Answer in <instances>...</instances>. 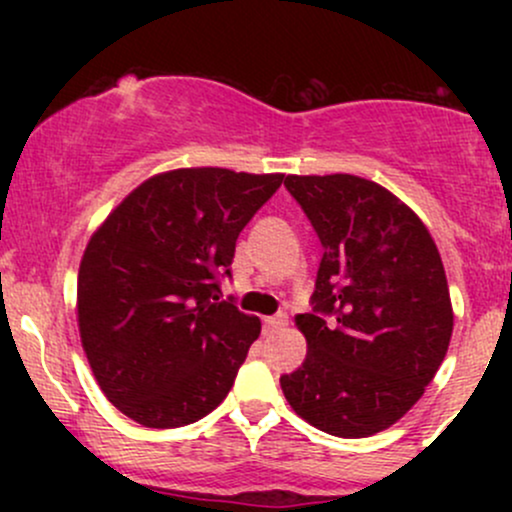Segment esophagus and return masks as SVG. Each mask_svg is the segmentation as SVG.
<instances>
[{
	"instance_id": "1",
	"label": "esophagus",
	"mask_w": 512,
	"mask_h": 512,
	"mask_svg": "<svg viewBox=\"0 0 512 512\" xmlns=\"http://www.w3.org/2000/svg\"><path fill=\"white\" fill-rule=\"evenodd\" d=\"M286 322H289V317H286L284 313L264 317V332H274V330H281V327H286Z\"/></svg>"
}]
</instances>
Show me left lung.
<instances>
[{"mask_svg": "<svg viewBox=\"0 0 512 512\" xmlns=\"http://www.w3.org/2000/svg\"><path fill=\"white\" fill-rule=\"evenodd\" d=\"M322 243L313 313L296 315L303 366L281 375L310 426L368 438L397 424L438 373L452 337L443 260L424 221L378 182L286 175Z\"/></svg>", "mask_w": 512, "mask_h": 512, "instance_id": "obj_1", "label": "left lung"}]
</instances>
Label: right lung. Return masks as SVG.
<instances>
[{
	"mask_svg": "<svg viewBox=\"0 0 512 512\" xmlns=\"http://www.w3.org/2000/svg\"><path fill=\"white\" fill-rule=\"evenodd\" d=\"M281 173L178 168L132 190L88 240L76 320L103 395L146 428H178L226 399L260 317L219 301L236 240Z\"/></svg>",
	"mask_w": 512,
	"mask_h": 512,
	"instance_id": "add662e5",
	"label": "right lung"
}]
</instances>
